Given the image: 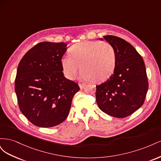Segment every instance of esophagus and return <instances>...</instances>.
Listing matches in <instances>:
<instances>
[{"mask_svg": "<svg viewBox=\"0 0 161 161\" xmlns=\"http://www.w3.org/2000/svg\"><path fill=\"white\" fill-rule=\"evenodd\" d=\"M85 86H86V84H85V83H80V84H79V86H80V88L81 89H84L85 87Z\"/></svg>", "mask_w": 161, "mask_h": 161, "instance_id": "34e87169", "label": "esophagus"}]
</instances>
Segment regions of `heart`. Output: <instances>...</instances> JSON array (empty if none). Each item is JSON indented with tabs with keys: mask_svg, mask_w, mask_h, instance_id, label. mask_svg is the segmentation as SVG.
<instances>
[{
	"mask_svg": "<svg viewBox=\"0 0 161 161\" xmlns=\"http://www.w3.org/2000/svg\"><path fill=\"white\" fill-rule=\"evenodd\" d=\"M71 56L62 59L64 74L69 79H75L82 69L85 79L99 82L103 81L113 73L117 54L114 47L109 42L85 41L71 47Z\"/></svg>",
	"mask_w": 161,
	"mask_h": 161,
	"instance_id": "heart-1",
	"label": "heart"
}]
</instances>
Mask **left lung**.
I'll return each instance as SVG.
<instances>
[{
    "label": "left lung",
    "instance_id": "1",
    "mask_svg": "<svg viewBox=\"0 0 161 161\" xmlns=\"http://www.w3.org/2000/svg\"><path fill=\"white\" fill-rule=\"evenodd\" d=\"M103 38L114 47L117 60L113 75L96 86V101L104 113L115 118H125L144 103L148 89L145 64L128 42L114 36Z\"/></svg>",
    "mask_w": 161,
    "mask_h": 161
}]
</instances>
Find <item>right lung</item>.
Masks as SVG:
<instances>
[{
	"instance_id": "obj_1",
	"label": "right lung",
	"mask_w": 161,
	"mask_h": 161,
	"mask_svg": "<svg viewBox=\"0 0 161 161\" xmlns=\"http://www.w3.org/2000/svg\"><path fill=\"white\" fill-rule=\"evenodd\" d=\"M65 43L43 42L23 57L17 68L14 90L22 114L38 127L50 128L69 115L73 96L80 90L63 74Z\"/></svg>"
}]
</instances>
